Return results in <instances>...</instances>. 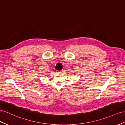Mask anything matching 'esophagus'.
Here are the masks:
<instances>
[{
  "instance_id": "obj_1",
  "label": "esophagus",
  "mask_w": 125,
  "mask_h": 125,
  "mask_svg": "<svg viewBox=\"0 0 125 125\" xmlns=\"http://www.w3.org/2000/svg\"><path fill=\"white\" fill-rule=\"evenodd\" d=\"M56 73H62V71H56Z\"/></svg>"
}]
</instances>
